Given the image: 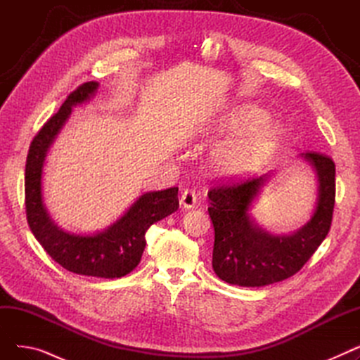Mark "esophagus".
<instances>
[{"instance_id":"obj_1","label":"esophagus","mask_w":360,"mask_h":360,"mask_svg":"<svg viewBox=\"0 0 360 360\" xmlns=\"http://www.w3.org/2000/svg\"><path fill=\"white\" fill-rule=\"evenodd\" d=\"M197 204V194L191 190H185L181 195V205L186 210H191L194 209Z\"/></svg>"}]
</instances>
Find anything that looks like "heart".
Returning <instances> with one entry per match:
<instances>
[{
    "label": "heart",
    "instance_id": "b5f03b06",
    "mask_svg": "<svg viewBox=\"0 0 360 360\" xmlns=\"http://www.w3.org/2000/svg\"><path fill=\"white\" fill-rule=\"evenodd\" d=\"M252 102H240L213 124V134L223 139L210 153V167L224 179L247 178L266 166L281 146L286 129Z\"/></svg>",
    "mask_w": 360,
    "mask_h": 360
}]
</instances>
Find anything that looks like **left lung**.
Returning <instances> with one entry per match:
<instances>
[{
  "label": "left lung",
  "mask_w": 360,
  "mask_h": 360,
  "mask_svg": "<svg viewBox=\"0 0 360 360\" xmlns=\"http://www.w3.org/2000/svg\"><path fill=\"white\" fill-rule=\"evenodd\" d=\"M299 158L315 170L318 195L311 219L290 233L264 229L251 214L273 174L217 186L209 193V214L214 228L212 264L223 281L261 288L286 280L305 266L328 235L335 198V165L328 156L314 151Z\"/></svg>",
  "instance_id": "obj_1"
}]
</instances>
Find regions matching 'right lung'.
Returning a JSON list of instances; mask_svg holds the SVG:
<instances>
[{"mask_svg": "<svg viewBox=\"0 0 360 360\" xmlns=\"http://www.w3.org/2000/svg\"><path fill=\"white\" fill-rule=\"evenodd\" d=\"M98 89V82H89L74 90L33 139L25 174L26 214L33 236L61 267L82 276L118 278L139 266L150 226L178 210V188L141 194L120 219L93 233L68 232L52 220L42 194L48 151L68 121L72 108L87 103L96 96Z\"/></svg>", "mask_w": 360, "mask_h": 360, "instance_id": "1", "label": "right lung"}]
</instances>
